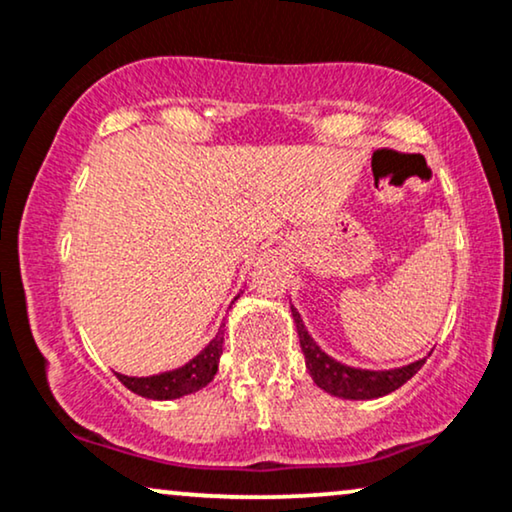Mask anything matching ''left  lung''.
Returning a JSON list of instances; mask_svg holds the SVG:
<instances>
[{"instance_id": "left-lung-1", "label": "left lung", "mask_w": 512, "mask_h": 512, "mask_svg": "<svg viewBox=\"0 0 512 512\" xmlns=\"http://www.w3.org/2000/svg\"><path fill=\"white\" fill-rule=\"evenodd\" d=\"M291 317L296 322L298 341H301V350L305 355V367H308L310 376H313L315 386L334 397H343V400H376V397H383L404 386L423 367V362H426L416 360L395 369L348 367V364L338 362L324 353L320 345L315 343V338L305 329L303 317L294 305H291Z\"/></svg>"}]
</instances>
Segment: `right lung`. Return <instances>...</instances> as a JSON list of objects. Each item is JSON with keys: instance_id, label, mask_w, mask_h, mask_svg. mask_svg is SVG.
I'll use <instances>...</instances> for the list:
<instances>
[{"instance_id": "obj_1", "label": "right lung", "mask_w": 512, "mask_h": 512, "mask_svg": "<svg viewBox=\"0 0 512 512\" xmlns=\"http://www.w3.org/2000/svg\"><path fill=\"white\" fill-rule=\"evenodd\" d=\"M237 298H240V294L235 296V301ZM223 331V327L218 329V334L211 338L190 362H185L183 367L162 371V374L155 376H115L131 390V393L148 397V400H178V397L197 393V390L207 388L209 383L214 381L218 371V360H221L223 355Z\"/></svg>"}]
</instances>
